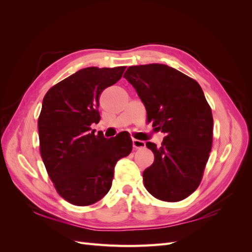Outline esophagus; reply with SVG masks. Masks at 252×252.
Instances as JSON below:
<instances>
[{"mask_svg":"<svg viewBox=\"0 0 252 252\" xmlns=\"http://www.w3.org/2000/svg\"><path fill=\"white\" fill-rule=\"evenodd\" d=\"M145 142L144 141H140V140H136V139H132V146L135 149H140V148H144L145 147Z\"/></svg>","mask_w":252,"mask_h":252,"instance_id":"34e87169","label":"esophagus"}]
</instances>
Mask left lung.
<instances>
[{
	"label": "left lung",
	"instance_id": "left-lung-1",
	"mask_svg": "<svg viewBox=\"0 0 252 252\" xmlns=\"http://www.w3.org/2000/svg\"><path fill=\"white\" fill-rule=\"evenodd\" d=\"M124 78L135 88L147 122L165 133L161 147L143 172L145 188L157 199L179 202L199 187L212 146L213 118L195 80L164 64L130 66Z\"/></svg>",
	"mask_w": 252,
	"mask_h": 252
}]
</instances>
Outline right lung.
<instances>
[{
  "instance_id": "1",
  "label": "right lung",
  "mask_w": 252,
  "mask_h": 252,
  "mask_svg": "<svg viewBox=\"0 0 252 252\" xmlns=\"http://www.w3.org/2000/svg\"><path fill=\"white\" fill-rule=\"evenodd\" d=\"M126 66L87 67L52 86L37 120L40 152L58 193L77 206L94 204L111 187L114 166L132 150L130 135L106 139L91 131L101 120L98 98Z\"/></svg>"
}]
</instances>
